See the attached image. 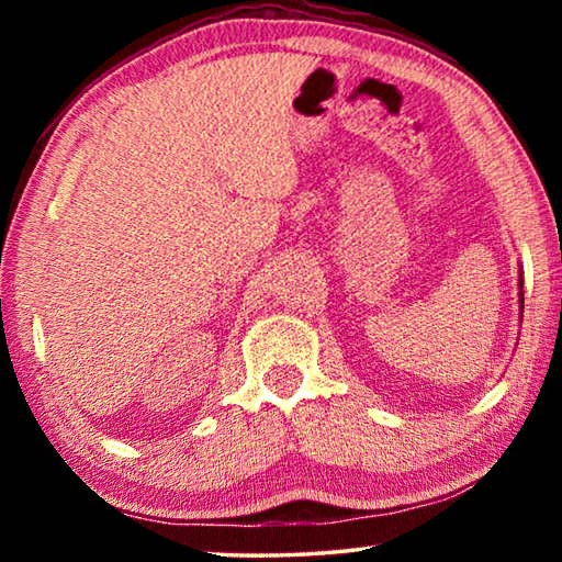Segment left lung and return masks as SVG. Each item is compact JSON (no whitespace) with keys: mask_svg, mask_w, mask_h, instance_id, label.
Returning <instances> with one entry per match:
<instances>
[{"mask_svg":"<svg viewBox=\"0 0 562 562\" xmlns=\"http://www.w3.org/2000/svg\"><path fill=\"white\" fill-rule=\"evenodd\" d=\"M520 302H522V292H520Z\"/></svg>","mask_w":562,"mask_h":562,"instance_id":"1","label":"left lung"}]
</instances>
